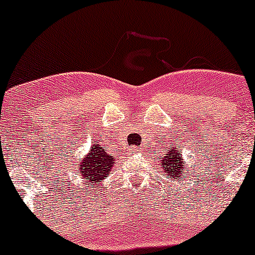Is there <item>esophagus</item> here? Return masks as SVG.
<instances>
[{"mask_svg": "<svg viewBox=\"0 0 255 255\" xmlns=\"http://www.w3.org/2000/svg\"><path fill=\"white\" fill-rule=\"evenodd\" d=\"M137 148H135V147H133V149H132V152H137Z\"/></svg>", "mask_w": 255, "mask_h": 255, "instance_id": "34e87169", "label": "esophagus"}]
</instances>
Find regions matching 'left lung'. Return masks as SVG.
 I'll return each instance as SVG.
<instances>
[{
	"mask_svg": "<svg viewBox=\"0 0 255 255\" xmlns=\"http://www.w3.org/2000/svg\"><path fill=\"white\" fill-rule=\"evenodd\" d=\"M160 169L167 173L170 177H174L175 179L182 178L183 169H184V160H183L182 154L179 150H175L173 148H169V152L160 157ZM185 173V172H184Z\"/></svg>",
	"mask_w": 255,
	"mask_h": 255,
	"instance_id": "8db88e82",
	"label": "left lung"
}]
</instances>
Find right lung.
Segmentation results:
<instances>
[{
  "label": "right lung",
  "instance_id": "right-lung-1",
  "mask_svg": "<svg viewBox=\"0 0 255 255\" xmlns=\"http://www.w3.org/2000/svg\"><path fill=\"white\" fill-rule=\"evenodd\" d=\"M115 165V155L108 154L105 147L98 144L97 142L90 148L87 157L83 158L81 162L80 172L82 173L88 185H93L97 182H102Z\"/></svg>",
  "mask_w": 255,
  "mask_h": 255
}]
</instances>
